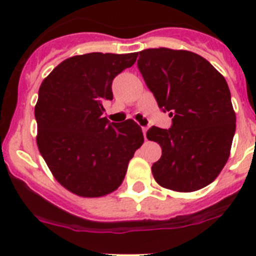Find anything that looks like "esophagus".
Returning <instances> with one entry per match:
<instances>
[{
    "label": "esophagus",
    "instance_id": "1",
    "mask_svg": "<svg viewBox=\"0 0 256 256\" xmlns=\"http://www.w3.org/2000/svg\"><path fill=\"white\" fill-rule=\"evenodd\" d=\"M142 132H144V138H146V132H147V128H142Z\"/></svg>",
    "mask_w": 256,
    "mask_h": 256
}]
</instances>
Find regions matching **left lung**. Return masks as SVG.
Here are the masks:
<instances>
[{"label": "left lung", "instance_id": "obj_1", "mask_svg": "<svg viewBox=\"0 0 256 256\" xmlns=\"http://www.w3.org/2000/svg\"><path fill=\"white\" fill-rule=\"evenodd\" d=\"M138 66L158 106L174 118L168 130L152 126L146 134L162 148L154 178L176 192L206 187L226 166L236 132L226 79L207 59L182 49H144Z\"/></svg>", "mask_w": 256, "mask_h": 256}]
</instances>
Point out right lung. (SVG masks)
<instances>
[{
  "instance_id": "right-lung-1",
  "label": "right lung",
  "mask_w": 256,
  "mask_h": 256,
  "mask_svg": "<svg viewBox=\"0 0 256 256\" xmlns=\"http://www.w3.org/2000/svg\"><path fill=\"white\" fill-rule=\"evenodd\" d=\"M138 53H88L62 62L42 82L34 108L37 146L54 178L79 197L98 198L120 187L144 144L134 120L109 122L104 104L112 80Z\"/></svg>"
}]
</instances>
